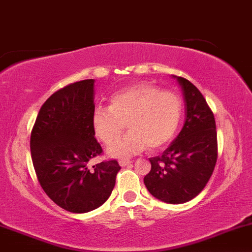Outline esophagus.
Wrapping results in <instances>:
<instances>
[{
  "mask_svg": "<svg viewBox=\"0 0 252 252\" xmlns=\"http://www.w3.org/2000/svg\"><path fill=\"white\" fill-rule=\"evenodd\" d=\"M131 164V160H129V159H121L120 160V165L121 166H128V165Z\"/></svg>",
  "mask_w": 252,
  "mask_h": 252,
  "instance_id": "obj_1",
  "label": "esophagus"
}]
</instances>
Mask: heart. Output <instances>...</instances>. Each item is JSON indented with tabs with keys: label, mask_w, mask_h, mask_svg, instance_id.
Wrapping results in <instances>:
<instances>
[{
	"label": "heart",
	"mask_w": 252,
	"mask_h": 252,
	"mask_svg": "<svg viewBox=\"0 0 252 252\" xmlns=\"http://www.w3.org/2000/svg\"><path fill=\"white\" fill-rule=\"evenodd\" d=\"M183 115V102L178 94L159 91L156 86L138 84L117 92L109 107L96 106L92 113L95 136L111 144L128 123L130 132L108 148V155L126 158L149 148L158 150L176 136Z\"/></svg>",
	"instance_id": "heart-1"
}]
</instances>
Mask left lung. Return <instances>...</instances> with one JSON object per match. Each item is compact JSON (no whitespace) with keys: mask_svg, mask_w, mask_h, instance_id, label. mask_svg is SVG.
<instances>
[{"mask_svg":"<svg viewBox=\"0 0 252 252\" xmlns=\"http://www.w3.org/2000/svg\"><path fill=\"white\" fill-rule=\"evenodd\" d=\"M173 76L183 89L186 120L163 155L150 158L151 170L144 184L156 199L178 205L195 197L211 179L218 160V136L214 114L203 95L187 79Z\"/></svg>","mask_w":252,"mask_h":252,"instance_id":"8db88e82","label":"left lung"}]
</instances>
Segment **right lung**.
Instances as JSON below:
<instances>
[{
  "instance_id": "add662e5",
  "label": "right lung",
  "mask_w": 252,
  "mask_h": 252,
  "mask_svg": "<svg viewBox=\"0 0 252 252\" xmlns=\"http://www.w3.org/2000/svg\"><path fill=\"white\" fill-rule=\"evenodd\" d=\"M94 81L74 82L41 106L30 137L32 164L47 196L71 213H87L107 201L121 166L117 160L88 167L102 155L92 126Z\"/></svg>"
}]
</instances>
